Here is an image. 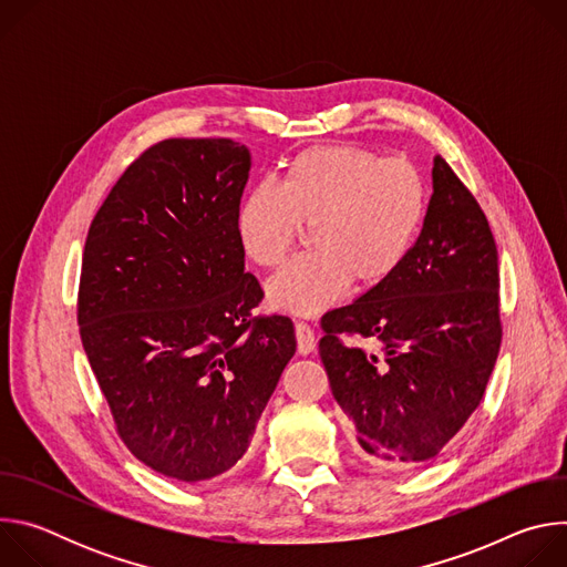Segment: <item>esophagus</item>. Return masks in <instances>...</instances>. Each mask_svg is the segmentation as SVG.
Segmentation results:
<instances>
[{"label":"esophagus","mask_w":567,"mask_h":567,"mask_svg":"<svg viewBox=\"0 0 567 567\" xmlns=\"http://www.w3.org/2000/svg\"><path fill=\"white\" fill-rule=\"evenodd\" d=\"M296 343H298V352H300V354H309V352L316 350L313 330L307 326V322H302V320L296 322Z\"/></svg>","instance_id":"obj_1"}]
</instances>
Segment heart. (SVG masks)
<instances>
[{
	"instance_id": "b5f03b06",
	"label": "heart",
	"mask_w": 567,
	"mask_h": 567,
	"mask_svg": "<svg viewBox=\"0 0 567 567\" xmlns=\"http://www.w3.org/2000/svg\"><path fill=\"white\" fill-rule=\"evenodd\" d=\"M426 206V182L413 161L316 145L291 158L280 184L262 179L245 193L235 230L249 260L278 267L302 226H311L313 249L267 282L274 309L311 316L339 302L352 278L363 287L388 280L409 258Z\"/></svg>"
}]
</instances>
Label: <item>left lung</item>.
Returning <instances> with one entry per match:
<instances>
[{
    "label": "left lung",
    "mask_w": 567,
    "mask_h": 567,
    "mask_svg": "<svg viewBox=\"0 0 567 567\" xmlns=\"http://www.w3.org/2000/svg\"><path fill=\"white\" fill-rule=\"evenodd\" d=\"M320 328L332 394L374 466L431 462L480 406L503 343L498 249L487 215L442 156L409 258ZM350 338L380 350L368 355Z\"/></svg>",
    "instance_id": "left-lung-1"
}]
</instances>
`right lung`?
<instances>
[{"instance_id": "right-lung-1", "label": "right lung", "mask_w": 567, "mask_h": 567, "mask_svg": "<svg viewBox=\"0 0 567 567\" xmlns=\"http://www.w3.org/2000/svg\"><path fill=\"white\" fill-rule=\"evenodd\" d=\"M251 154L233 138L143 150L92 219L78 328L127 451L182 482L247 453L296 352L287 316H256L235 215Z\"/></svg>"}]
</instances>
